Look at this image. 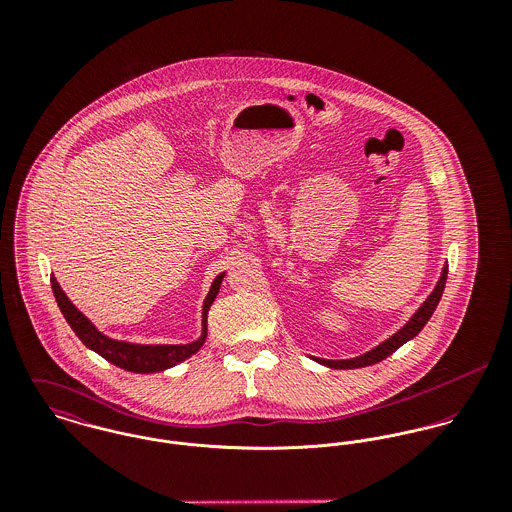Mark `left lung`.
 <instances>
[{"label":"left lung","instance_id":"left-lung-1","mask_svg":"<svg viewBox=\"0 0 512 512\" xmlns=\"http://www.w3.org/2000/svg\"><path fill=\"white\" fill-rule=\"evenodd\" d=\"M445 280H447V262L441 268V274H439L438 284H436L434 292L426 297V301L414 311V315L394 335H390L388 339H384L382 343H378L370 351H366V353L359 355V357H353V359H339V361L319 359V357H311V359L315 363H319V365L327 366V368H343V370L345 368H363V366L376 365V363L384 361L396 349H400L404 343L412 341L426 327V323L430 321V317L434 315V311L438 307L441 293H443V288H445Z\"/></svg>","mask_w":512,"mask_h":512}]
</instances>
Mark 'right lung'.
Masks as SVG:
<instances>
[{
    "label": "right lung",
    "mask_w": 512,
    "mask_h": 512,
    "mask_svg": "<svg viewBox=\"0 0 512 512\" xmlns=\"http://www.w3.org/2000/svg\"><path fill=\"white\" fill-rule=\"evenodd\" d=\"M226 272L219 274L213 284L211 290L207 293L205 301H203V313H201V335L191 341V343H183V345H144V343H130V341H118L112 339L108 335H104L76 305L67 297V293L63 292V288L59 286L57 278L51 276V288L55 293L57 305L61 309V313L65 315L67 323L71 325L76 337L94 353H98L102 359H106L112 365L120 366L124 370L130 372H138V374H151V372H161L165 368L179 365L183 361H187L189 357H193L205 343L207 339V315H209V307L213 305L215 297L220 290V284L224 280Z\"/></svg>",
    "instance_id": "1"
}]
</instances>
